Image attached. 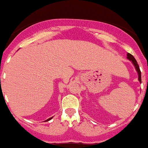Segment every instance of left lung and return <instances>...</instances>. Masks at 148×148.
Wrapping results in <instances>:
<instances>
[{
  "label": "left lung",
  "instance_id": "1",
  "mask_svg": "<svg viewBox=\"0 0 148 148\" xmlns=\"http://www.w3.org/2000/svg\"><path fill=\"white\" fill-rule=\"evenodd\" d=\"M127 59L129 60H130L132 62L133 65L135 66V69L137 71L138 74V80H139L140 83H141V71H140L139 66H138V64L137 63V61L135 60V59L134 58V56L132 55H131L130 53H128L127 54Z\"/></svg>",
  "mask_w": 148,
  "mask_h": 148
}]
</instances>
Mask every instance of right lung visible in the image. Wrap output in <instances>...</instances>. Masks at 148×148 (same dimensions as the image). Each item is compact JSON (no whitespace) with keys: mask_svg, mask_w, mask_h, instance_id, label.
Instances as JSON below:
<instances>
[{"mask_svg":"<svg viewBox=\"0 0 148 148\" xmlns=\"http://www.w3.org/2000/svg\"><path fill=\"white\" fill-rule=\"evenodd\" d=\"M51 119H52V117H50V118H49V119H48V120H46V121H49V120H51Z\"/></svg>","mask_w":148,"mask_h":148,"instance_id":"1","label":"right lung"}]
</instances>
